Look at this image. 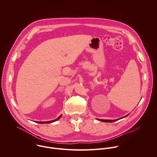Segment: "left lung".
<instances>
[{
  "mask_svg": "<svg viewBox=\"0 0 157 157\" xmlns=\"http://www.w3.org/2000/svg\"><path fill=\"white\" fill-rule=\"evenodd\" d=\"M129 114H128V115H125L124 117H122V118H120V119H117V120H99V119H97L98 120H99V121H102V122H107V123H112V122H114V121H118V120H120V119H122V118H125V117H127L128 115Z\"/></svg>",
  "mask_w": 157,
  "mask_h": 157,
  "instance_id": "8db88e82",
  "label": "left lung"
}]
</instances>
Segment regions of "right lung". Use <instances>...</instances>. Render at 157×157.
I'll return each mask as SVG.
<instances>
[{"label":"right lung","instance_id":"add662e5","mask_svg":"<svg viewBox=\"0 0 157 157\" xmlns=\"http://www.w3.org/2000/svg\"><path fill=\"white\" fill-rule=\"evenodd\" d=\"M62 117V115H60L58 118L53 120V121H36V123H39V124H48V123H53V122H55V121H58V120H59Z\"/></svg>","mask_w":157,"mask_h":157}]
</instances>
